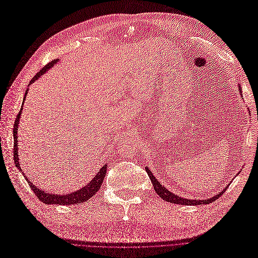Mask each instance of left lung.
Instances as JSON below:
<instances>
[{
  "label": "left lung",
  "instance_id": "8db88e82",
  "mask_svg": "<svg viewBox=\"0 0 258 258\" xmlns=\"http://www.w3.org/2000/svg\"><path fill=\"white\" fill-rule=\"evenodd\" d=\"M239 93H242L241 92V88L239 87ZM146 172H147V174H148V176H149V178H150V181L153 182V185H154V189H155V191L157 192V194L159 195L160 198H161L162 200H164V201H166V202H170V203H174V204H178V205H202V204H210V203H212L214 201H216V200H218L222 194L224 193V191L226 190V189H224L223 191H222L221 193H219L218 195H214V197H212L211 199H208V200H205V201H197V200H188V199H182V198H180V197H177L176 194H174V193H172L171 191H168L166 188H164L163 185H161L160 184V182L156 179V177L153 175V173L150 172L148 168L146 167Z\"/></svg>",
  "mask_w": 258,
  "mask_h": 258
}]
</instances>
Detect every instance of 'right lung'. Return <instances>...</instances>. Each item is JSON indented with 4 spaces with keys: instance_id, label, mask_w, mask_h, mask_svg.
Here are the masks:
<instances>
[{
    "instance_id": "obj_1",
    "label": "right lung",
    "mask_w": 258,
    "mask_h": 258,
    "mask_svg": "<svg viewBox=\"0 0 258 258\" xmlns=\"http://www.w3.org/2000/svg\"><path fill=\"white\" fill-rule=\"evenodd\" d=\"M55 63H56V59L50 61V63H48L46 66L42 67L40 69V72L31 80L29 85H31L35 81V80H37L41 75L46 73L47 70L49 68H51ZM26 94H28V91L25 92V95ZM24 99H25V97L23 98V101H24ZM21 111H22V106H21L19 113H18V115H17L15 126H14V141H15L14 142V161H15L16 166L19 168V170H21V168L19 166V158H18V149H17L18 148V146H17V144H18L17 133L18 132H17V130H18V123H19ZM106 167H108L106 166V164L103 165L100 168L99 173L95 176V178L90 183L86 184L84 188L80 189L76 192H73L72 194H66V195H55V194H51V193H46L44 191H41L40 189H38L37 186L32 184V182L30 180H28V178H26V176H24V177L26 178V180H28V183L31 186V189L34 191L35 195H36L40 202L47 204V205H51V204H59V205H76V204L83 203V202L87 201L88 199H91L93 195L96 194V192L100 189V185L104 179V176L106 173Z\"/></svg>"
}]
</instances>
